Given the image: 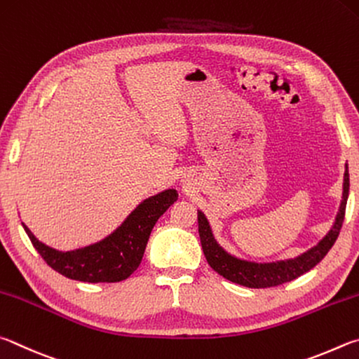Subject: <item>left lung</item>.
<instances>
[{"label": "left lung", "mask_w": 359, "mask_h": 359, "mask_svg": "<svg viewBox=\"0 0 359 359\" xmlns=\"http://www.w3.org/2000/svg\"><path fill=\"white\" fill-rule=\"evenodd\" d=\"M348 189H350V178H348V165H345L344 173V192L341 206H339V212L336 216V221L332 224L331 230L326 233V236L320 241L317 246L311 248L294 259L288 260H279L271 263H257L238 259V257L229 254L221 244L216 241L215 235H212L211 225L208 219L198 210V235L200 243H202L203 254L208 260L210 266L219 273L222 278L229 279L230 282L240 284L249 288H268L276 287L285 282H290L293 279L299 278L304 273L311 271V269L323 260V257L330 252L332 244L336 243L339 231L342 229L344 216H345V206H347L348 198Z\"/></svg>", "instance_id": "1"}]
</instances>
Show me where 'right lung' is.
Returning <instances> with one entry per match:
<instances>
[{"label": "right lung", "instance_id": "add662e5", "mask_svg": "<svg viewBox=\"0 0 359 359\" xmlns=\"http://www.w3.org/2000/svg\"><path fill=\"white\" fill-rule=\"evenodd\" d=\"M178 200L175 189L162 191L137 206L109 236L90 246L58 250L47 246L23 225L31 243L48 266L69 279L80 282H119L128 279L143 259L154 224Z\"/></svg>", "mask_w": 359, "mask_h": 359}]
</instances>
